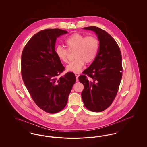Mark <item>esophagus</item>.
<instances>
[{
  "label": "esophagus",
  "mask_w": 147,
  "mask_h": 147,
  "mask_svg": "<svg viewBox=\"0 0 147 147\" xmlns=\"http://www.w3.org/2000/svg\"><path fill=\"white\" fill-rule=\"evenodd\" d=\"M79 75H77V74H76V82H78V81H79V79H78V77H79Z\"/></svg>",
  "instance_id": "obj_1"
}]
</instances>
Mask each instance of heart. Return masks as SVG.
Segmentation results:
<instances>
[{
  "label": "heart",
  "mask_w": 147,
  "mask_h": 147,
  "mask_svg": "<svg viewBox=\"0 0 147 147\" xmlns=\"http://www.w3.org/2000/svg\"><path fill=\"white\" fill-rule=\"evenodd\" d=\"M67 49L60 45L55 49V54L62 62L68 61L69 52L74 51V60L67 66L68 71L78 73L81 71L85 63L89 64L96 57L99 49V41L94 36H86L75 33L69 36L65 41Z\"/></svg>",
  "instance_id": "b5f03b06"
}]
</instances>
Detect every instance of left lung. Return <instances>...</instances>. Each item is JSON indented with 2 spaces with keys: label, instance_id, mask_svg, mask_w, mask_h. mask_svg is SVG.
I'll return each mask as SVG.
<instances>
[{
  "label": "left lung",
  "instance_id": "left-lung-1",
  "mask_svg": "<svg viewBox=\"0 0 147 147\" xmlns=\"http://www.w3.org/2000/svg\"><path fill=\"white\" fill-rule=\"evenodd\" d=\"M84 28L95 32L100 43L96 57L79 77L84 86L81 97L88 110L100 112L111 105L119 90L123 70L122 55L119 45L107 32L96 26Z\"/></svg>",
  "mask_w": 147,
  "mask_h": 147
}]
</instances>
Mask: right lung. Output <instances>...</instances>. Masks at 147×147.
Here are the masks:
<instances>
[{
	"mask_svg": "<svg viewBox=\"0 0 147 147\" xmlns=\"http://www.w3.org/2000/svg\"><path fill=\"white\" fill-rule=\"evenodd\" d=\"M67 32L59 28L40 31L27 42L22 54L24 83L36 105L51 114L66 106L76 82L73 72L60 76L65 68L54 51L57 38Z\"/></svg>",
	"mask_w": 147,
	"mask_h": 147,
	"instance_id": "1",
	"label": "right lung"
}]
</instances>
